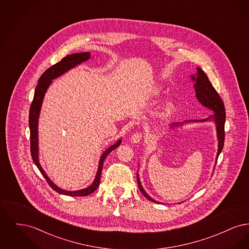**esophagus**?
<instances>
[{"instance_id": "esophagus-1", "label": "esophagus", "mask_w": 249, "mask_h": 249, "mask_svg": "<svg viewBox=\"0 0 249 249\" xmlns=\"http://www.w3.org/2000/svg\"><path fill=\"white\" fill-rule=\"evenodd\" d=\"M142 134L141 132H135L131 135L130 137V141L133 143H139L140 141L142 140Z\"/></svg>"}]
</instances>
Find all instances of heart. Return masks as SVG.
Listing matches in <instances>:
<instances>
[{"mask_svg":"<svg viewBox=\"0 0 249 249\" xmlns=\"http://www.w3.org/2000/svg\"><path fill=\"white\" fill-rule=\"evenodd\" d=\"M160 88L158 87V88L156 89V90H155V93L158 94V93H160ZM170 108H171V104H167V105H166L165 109H170Z\"/></svg>","mask_w":249,"mask_h":249,"instance_id":"obj_1","label":"heart"}]
</instances>
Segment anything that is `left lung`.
<instances>
[{
	"instance_id": "8db88e82",
	"label": "left lung",
	"mask_w": 249,
	"mask_h": 249,
	"mask_svg": "<svg viewBox=\"0 0 249 249\" xmlns=\"http://www.w3.org/2000/svg\"><path fill=\"white\" fill-rule=\"evenodd\" d=\"M190 78L194 82V89L196 92V97L198 101L200 102L204 107L207 109L213 111V116H210L209 118L205 119H197V120H187L184 123H189V122H207V121H213L215 125L216 129V136H217V141H218V147H217V153L215 157V161L217 160V158L220 154V152L223 149L224 145V138H225V131H224V127H225V107L224 104L220 98V96L216 92L214 89L211 82L209 81L207 75L204 73V71L201 70V68L197 67V72L195 74H191ZM184 123H173L170 125V129H174L176 127H179L183 125ZM214 169V168H213ZM137 183L139 190L142 192V195L148 200V201H153L156 203H160L159 201L153 200L146 192L143 190L141 184V181L139 179V175L137 173ZM181 203V202H179Z\"/></svg>"
}]
</instances>
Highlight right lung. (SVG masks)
Instances as JSON below:
<instances>
[{
  "mask_svg": "<svg viewBox=\"0 0 249 249\" xmlns=\"http://www.w3.org/2000/svg\"><path fill=\"white\" fill-rule=\"evenodd\" d=\"M90 53L89 52H81V53H74L66 56L65 58L61 59L58 63L52 65L50 68H48L47 71H45L41 77L38 80V84L36 86L34 101L32 103V106L30 108V116H29V125H30V132H31V154L35 164L37 166L43 177L46 178L48 181V185L59 194L68 195V196H88L94 192L97 188L100 185L101 181V174L103 170V164L108 154L112 152L114 149H116L119 144L121 143V139H119L114 144L109 146L107 150L101 156L99 166L97 170V174L94 178V181L90 186H89L86 189L82 190H74V191H69V190H62L59 188L57 185L52 182V180L48 178V175L42 168V166L39 162V146H38V120L40 116V111L42 104L44 101V97L48 90L49 86L52 83V80L62 75L64 72L71 70L75 66L81 64L82 62L87 61L88 59H90Z\"/></svg>",
  "mask_w": 249,
  "mask_h": 249,
  "instance_id": "right-lung-1",
  "label": "right lung"
}]
</instances>
